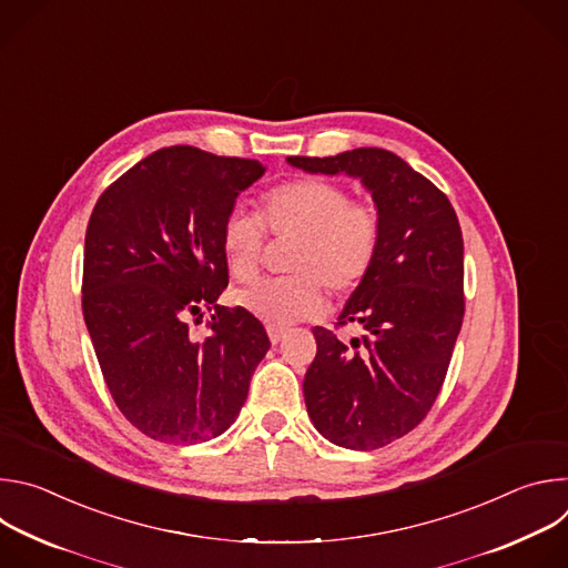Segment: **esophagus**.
Instances as JSON below:
<instances>
[{
    "label": "esophagus",
    "instance_id": "1",
    "mask_svg": "<svg viewBox=\"0 0 568 568\" xmlns=\"http://www.w3.org/2000/svg\"><path fill=\"white\" fill-rule=\"evenodd\" d=\"M285 333H287V328H283V326H267V335H270V342L272 344H278L283 337H285Z\"/></svg>",
    "mask_w": 568,
    "mask_h": 568
}]
</instances>
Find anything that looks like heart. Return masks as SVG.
Instances as JSON below:
<instances>
[{"label":"heart","instance_id":"heart-1","mask_svg":"<svg viewBox=\"0 0 568 568\" xmlns=\"http://www.w3.org/2000/svg\"><path fill=\"white\" fill-rule=\"evenodd\" d=\"M265 229L296 240L287 263L296 274L235 290L233 303L272 326L321 314L326 307L321 283L335 294L355 290L371 272L379 245V215L373 206L351 202L348 191L335 182L303 178L267 191L258 217L240 209L226 215L220 245L235 281L256 276Z\"/></svg>","mask_w":568,"mask_h":568}]
</instances>
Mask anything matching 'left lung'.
<instances>
[{"instance_id": "1", "label": "left lung", "mask_w": 568, "mask_h": 568, "mask_svg": "<svg viewBox=\"0 0 568 568\" xmlns=\"http://www.w3.org/2000/svg\"><path fill=\"white\" fill-rule=\"evenodd\" d=\"M310 175H348L371 193L379 245L337 323L364 335L344 344L314 328L303 379L316 432L346 449H377L423 423L447 375L463 326V233L449 200L382 148L287 156Z\"/></svg>"}]
</instances>
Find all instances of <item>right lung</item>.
<instances>
[{"label":"right lung","instance_id":"obj_1","mask_svg":"<svg viewBox=\"0 0 568 568\" xmlns=\"http://www.w3.org/2000/svg\"><path fill=\"white\" fill-rule=\"evenodd\" d=\"M265 175L254 159L161 148L97 202L85 233L83 316L121 414L145 436L193 445L224 434L270 351L263 323L217 305L229 285L220 233ZM215 308L193 341L185 318Z\"/></svg>","mask_w":568,"mask_h":568}]
</instances>
